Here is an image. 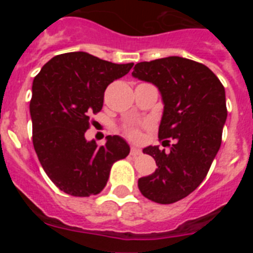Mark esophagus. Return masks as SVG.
Here are the masks:
<instances>
[{
	"instance_id": "34e87169",
	"label": "esophagus",
	"mask_w": 253,
	"mask_h": 253,
	"mask_svg": "<svg viewBox=\"0 0 253 253\" xmlns=\"http://www.w3.org/2000/svg\"><path fill=\"white\" fill-rule=\"evenodd\" d=\"M140 153H142V151H140L139 148H137V147H131L130 154L133 156V157H135V156H139Z\"/></svg>"
}]
</instances>
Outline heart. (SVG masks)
Returning <instances> with one entry per match:
<instances>
[{"label": "heart", "instance_id": "heart-1", "mask_svg": "<svg viewBox=\"0 0 253 253\" xmlns=\"http://www.w3.org/2000/svg\"><path fill=\"white\" fill-rule=\"evenodd\" d=\"M126 134H128V137L133 140H139L140 139V133L138 129H134V128H128L126 130Z\"/></svg>", "mask_w": 253, "mask_h": 253}]
</instances>
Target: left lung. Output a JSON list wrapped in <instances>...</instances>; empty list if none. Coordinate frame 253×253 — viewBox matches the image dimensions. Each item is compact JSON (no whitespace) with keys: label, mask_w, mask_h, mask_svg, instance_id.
<instances>
[{"label":"left lung","mask_w":253,"mask_h":253,"mask_svg":"<svg viewBox=\"0 0 253 253\" xmlns=\"http://www.w3.org/2000/svg\"><path fill=\"white\" fill-rule=\"evenodd\" d=\"M131 76L158 88L163 102L158 138L173 140L167 153L158 146L143 149L158 167L140 177L138 187L152 202L172 204L202 184L220 148L225 90L207 66L175 55L137 63Z\"/></svg>","instance_id":"obj_1"}]
</instances>
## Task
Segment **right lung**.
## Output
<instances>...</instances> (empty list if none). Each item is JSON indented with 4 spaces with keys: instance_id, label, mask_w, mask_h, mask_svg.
Segmentation results:
<instances>
[{
    "instance_id": "1",
    "label": "right lung",
    "mask_w": 253,
    "mask_h": 253,
    "mask_svg": "<svg viewBox=\"0 0 253 253\" xmlns=\"http://www.w3.org/2000/svg\"><path fill=\"white\" fill-rule=\"evenodd\" d=\"M134 63L116 64L86 51L55 55L33 82L30 115L33 144L39 162L59 190L73 196L99 194L113 163L129 154L119 135H107L105 146L87 140L90 116L99 113L104 92Z\"/></svg>"
}]
</instances>
